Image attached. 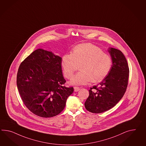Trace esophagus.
<instances>
[{
    "instance_id": "34e87169",
    "label": "esophagus",
    "mask_w": 146,
    "mask_h": 146,
    "mask_svg": "<svg viewBox=\"0 0 146 146\" xmlns=\"http://www.w3.org/2000/svg\"><path fill=\"white\" fill-rule=\"evenodd\" d=\"M80 90V88L78 87H74V91L75 92H78Z\"/></svg>"
}]
</instances>
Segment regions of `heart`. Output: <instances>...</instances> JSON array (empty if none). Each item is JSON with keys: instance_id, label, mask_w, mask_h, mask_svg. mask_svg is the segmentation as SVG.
<instances>
[{"instance_id": "1", "label": "heart", "mask_w": 146, "mask_h": 146, "mask_svg": "<svg viewBox=\"0 0 146 146\" xmlns=\"http://www.w3.org/2000/svg\"><path fill=\"white\" fill-rule=\"evenodd\" d=\"M80 70L71 79L75 85H85L92 81L101 82L111 69V56L95 45L85 43L75 46L71 54H65L61 59V65L66 78H71L75 71Z\"/></svg>"}]
</instances>
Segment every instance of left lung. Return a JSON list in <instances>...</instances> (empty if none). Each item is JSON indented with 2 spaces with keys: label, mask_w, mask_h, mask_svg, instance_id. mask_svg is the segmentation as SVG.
Segmentation results:
<instances>
[{
  "label": "left lung",
  "mask_w": 146,
  "mask_h": 146,
  "mask_svg": "<svg viewBox=\"0 0 146 146\" xmlns=\"http://www.w3.org/2000/svg\"><path fill=\"white\" fill-rule=\"evenodd\" d=\"M108 51L112 60L111 69L99 85L89 90L85 106L90 112L101 113L112 108L127 90L129 76L127 59L119 50L110 48Z\"/></svg>",
  "instance_id": "left-lung-1"
}]
</instances>
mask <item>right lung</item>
Returning <instances> with one entry per match:
<instances>
[{
	"mask_svg": "<svg viewBox=\"0 0 146 146\" xmlns=\"http://www.w3.org/2000/svg\"><path fill=\"white\" fill-rule=\"evenodd\" d=\"M61 58L42 49L23 61L17 74V86L26 108L42 117L56 116L64 110L73 87L64 86Z\"/></svg>",
	"mask_w": 146,
	"mask_h": 146,
	"instance_id": "right-lung-1",
	"label": "right lung"
}]
</instances>
